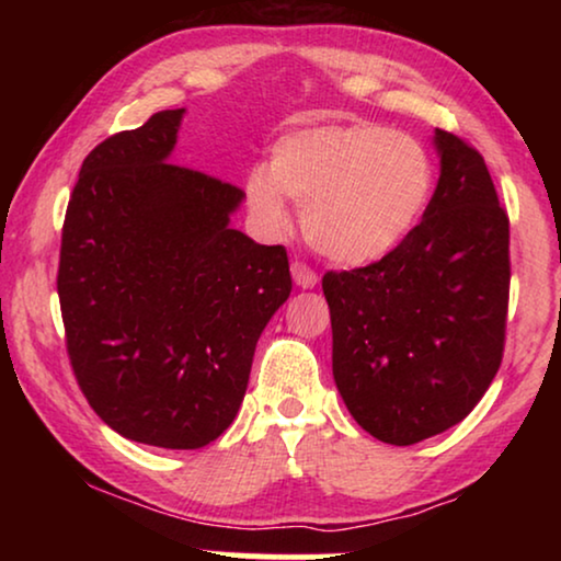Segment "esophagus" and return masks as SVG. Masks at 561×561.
Segmentation results:
<instances>
[{
    "instance_id": "obj_1",
    "label": "esophagus",
    "mask_w": 561,
    "mask_h": 561,
    "mask_svg": "<svg viewBox=\"0 0 561 561\" xmlns=\"http://www.w3.org/2000/svg\"><path fill=\"white\" fill-rule=\"evenodd\" d=\"M290 275H294V283L298 288H313L319 283V275L311 271L309 265H304V263H290Z\"/></svg>"
}]
</instances>
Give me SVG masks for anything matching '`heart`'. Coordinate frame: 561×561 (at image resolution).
I'll return each instance as SVG.
<instances>
[{
	"label": "heart",
	"instance_id": "1",
	"mask_svg": "<svg viewBox=\"0 0 561 561\" xmlns=\"http://www.w3.org/2000/svg\"><path fill=\"white\" fill-rule=\"evenodd\" d=\"M434 194V163L411 135L375 122L313 125L278 137L267 165L244 175L260 225H290L288 198L304 204L311 248L340 265H373L419 227Z\"/></svg>",
	"mask_w": 561,
	"mask_h": 561
}]
</instances>
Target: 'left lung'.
<instances>
[{
    "label": "left lung",
    "mask_w": 561,
    "mask_h": 561,
    "mask_svg": "<svg viewBox=\"0 0 561 561\" xmlns=\"http://www.w3.org/2000/svg\"><path fill=\"white\" fill-rule=\"evenodd\" d=\"M439 183L396 252L321 280L332 313V373L352 419L409 447L470 413L503 359L508 214L488 165L434 129Z\"/></svg>",
    "instance_id": "1"
}]
</instances>
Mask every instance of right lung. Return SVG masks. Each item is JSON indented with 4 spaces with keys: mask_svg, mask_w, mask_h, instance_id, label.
<instances>
[{
    "mask_svg": "<svg viewBox=\"0 0 561 561\" xmlns=\"http://www.w3.org/2000/svg\"><path fill=\"white\" fill-rule=\"evenodd\" d=\"M186 110L152 114L83 160L58 298L76 380L125 439L198 449L225 434L255 344L290 296L283 244L229 227L244 194L168 163Z\"/></svg>",
    "mask_w": 561,
    "mask_h": 561,
    "instance_id": "right-lung-1",
    "label": "right lung"
}]
</instances>
